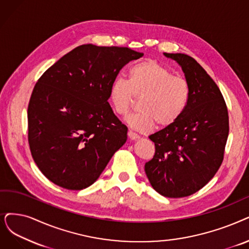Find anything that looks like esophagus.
Wrapping results in <instances>:
<instances>
[{
    "mask_svg": "<svg viewBox=\"0 0 249 249\" xmlns=\"http://www.w3.org/2000/svg\"><path fill=\"white\" fill-rule=\"evenodd\" d=\"M127 136H128V138H130V140H137V139L139 138V136L136 133L132 132V131H128Z\"/></svg>",
    "mask_w": 249,
    "mask_h": 249,
    "instance_id": "esophagus-1",
    "label": "esophagus"
}]
</instances>
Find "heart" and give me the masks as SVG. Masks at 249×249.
I'll return each mask as SVG.
<instances>
[{"mask_svg":"<svg viewBox=\"0 0 249 249\" xmlns=\"http://www.w3.org/2000/svg\"><path fill=\"white\" fill-rule=\"evenodd\" d=\"M135 98H142L140 112L128 116L126 123L138 132L148 133L156 124L165 127L180 118L190 99V88L185 78L174 75L170 69L145 60L130 68L127 81L117 77L109 89V101L121 116L130 112Z\"/></svg>","mask_w":249,"mask_h":249,"instance_id":"obj_1","label":"heart"}]
</instances>
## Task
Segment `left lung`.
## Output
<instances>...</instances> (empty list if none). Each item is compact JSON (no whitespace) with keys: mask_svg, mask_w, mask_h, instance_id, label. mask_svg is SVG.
<instances>
[{"mask_svg":"<svg viewBox=\"0 0 249 249\" xmlns=\"http://www.w3.org/2000/svg\"><path fill=\"white\" fill-rule=\"evenodd\" d=\"M164 56L182 67L190 99L176 123L149 136L155 154L145 163V173L156 192L181 198L200 190L220 168L229 115L220 89L194 58L181 53Z\"/></svg>","mask_w":249,"mask_h":249,"instance_id":"left-lung-1","label":"left lung"}]
</instances>
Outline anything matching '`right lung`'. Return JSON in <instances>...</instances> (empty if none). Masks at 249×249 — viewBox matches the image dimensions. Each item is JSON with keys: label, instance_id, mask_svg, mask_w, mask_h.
I'll return each instance as SVG.
<instances>
[{"label": "right lung", "instance_id": "right-lung-1", "mask_svg": "<svg viewBox=\"0 0 249 249\" xmlns=\"http://www.w3.org/2000/svg\"><path fill=\"white\" fill-rule=\"evenodd\" d=\"M142 56L126 47L82 45L38 78L27 108L28 143L50 181L68 190L91 186L125 143L127 127L108 103L109 89Z\"/></svg>", "mask_w": 249, "mask_h": 249}]
</instances>
